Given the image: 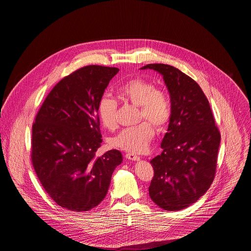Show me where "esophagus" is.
Returning <instances> with one entry per match:
<instances>
[{
	"mask_svg": "<svg viewBox=\"0 0 251 251\" xmlns=\"http://www.w3.org/2000/svg\"><path fill=\"white\" fill-rule=\"evenodd\" d=\"M125 157H126L127 159L131 160V161H138V160L140 159V157H139V156H137L136 154H133V153H131V152L126 153V154H125Z\"/></svg>",
	"mask_w": 251,
	"mask_h": 251,
	"instance_id": "1",
	"label": "esophagus"
}]
</instances>
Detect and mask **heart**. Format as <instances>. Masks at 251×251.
<instances>
[{
  "label": "heart",
  "mask_w": 251,
  "mask_h": 251,
  "mask_svg": "<svg viewBox=\"0 0 251 251\" xmlns=\"http://www.w3.org/2000/svg\"><path fill=\"white\" fill-rule=\"evenodd\" d=\"M117 96L121 100L138 106L140 123L122 129L110 139L114 148L131 152L145 151L154 136V128L164 130L172 116V103L166 91L158 89L151 81L141 77L133 78L117 88ZM118 102L104 95L98 104V118L100 124L108 130L117 126Z\"/></svg>",
  "instance_id": "heart-1"
}]
</instances>
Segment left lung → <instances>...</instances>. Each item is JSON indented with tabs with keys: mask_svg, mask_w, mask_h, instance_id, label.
<instances>
[{
	"mask_svg": "<svg viewBox=\"0 0 251 251\" xmlns=\"http://www.w3.org/2000/svg\"><path fill=\"white\" fill-rule=\"evenodd\" d=\"M163 75L172 103V116L161 147L151 163L154 170L149 193L166 211H179L196 202L215 179L220 132L210 103L191 77L165 64L141 70Z\"/></svg>",
	"mask_w": 251,
	"mask_h": 251,
	"instance_id": "obj_1",
	"label": "left lung"
}]
</instances>
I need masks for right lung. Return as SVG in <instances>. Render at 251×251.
Here are the masks:
<instances>
[{
  "mask_svg": "<svg viewBox=\"0 0 251 251\" xmlns=\"http://www.w3.org/2000/svg\"><path fill=\"white\" fill-rule=\"evenodd\" d=\"M118 68L91 65L64 77L50 90L32 127L31 158L49 196L63 208L85 212L107 194L120 151L96 157L101 133L98 104Z\"/></svg>",
  "mask_w": 251,
  "mask_h": 251,
  "instance_id": "right-lung-1",
  "label": "right lung"
}]
</instances>
